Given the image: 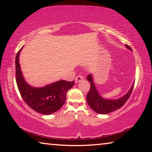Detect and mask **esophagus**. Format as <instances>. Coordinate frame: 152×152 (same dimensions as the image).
Returning <instances> with one entry per match:
<instances>
[{
	"label": "esophagus",
	"instance_id": "1",
	"mask_svg": "<svg viewBox=\"0 0 152 152\" xmlns=\"http://www.w3.org/2000/svg\"><path fill=\"white\" fill-rule=\"evenodd\" d=\"M84 80V77L81 76V75H78V76L76 77V79H75V82L76 83H78V82H81L82 80Z\"/></svg>",
	"mask_w": 152,
	"mask_h": 152
}]
</instances>
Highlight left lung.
<instances>
[{"label":"left lung","instance_id":"8db88e82","mask_svg":"<svg viewBox=\"0 0 152 152\" xmlns=\"http://www.w3.org/2000/svg\"><path fill=\"white\" fill-rule=\"evenodd\" d=\"M125 46L128 50L132 51L129 46L127 45H125ZM86 79L91 82V89L86 96L87 103L94 112L102 115L109 114L122 107L129 98L134 85L133 82L129 91L121 98L117 99H104L99 94L94 84L93 77L91 74H89Z\"/></svg>","mask_w":152,"mask_h":152}]
</instances>
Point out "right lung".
<instances>
[{
  "mask_svg": "<svg viewBox=\"0 0 152 152\" xmlns=\"http://www.w3.org/2000/svg\"><path fill=\"white\" fill-rule=\"evenodd\" d=\"M22 48L18 51L15 60L16 82L20 95L28 106L35 111L48 115L57 111L66 102V93L72 88L74 81L59 80L43 87L31 86L25 81L19 64Z\"/></svg>",
  "mask_w": 152,
  "mask_h": 152,
  "instance_id": "obj_1",
  "label": "right lung"
}]
</instances>
